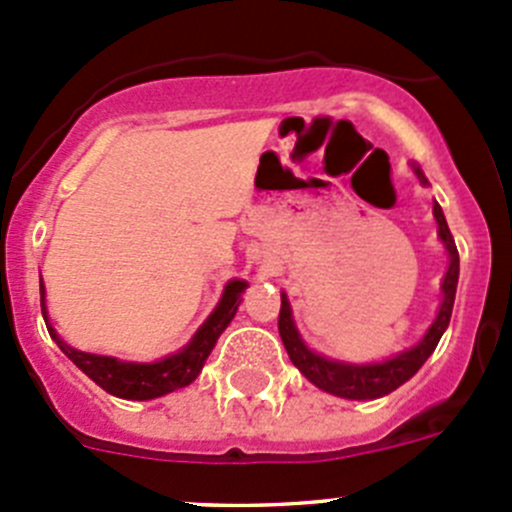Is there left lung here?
I'll return each instance as SVG.
<instances>
[{
    "mask_svg": "<svg viewBox=\"0 0 512 512\" xmlns=\"http://www.w3.org/2000/svg\"><path fill=\"white\" fill-rule=\"evenodd\" d=\"M416 175L421 178V183H426V178H423V173L418 168H416ZM433 215H436L438 235H441L443 245H446L448 255H451V265H448L446 277H443V302H441V309H438L436 322L431 324L426 337H423L414 349H409V352L394 356V359L384 361V364H366V366L339 364V361L324 359V356L309 352V349L304 347L297 329H294L292 309H289L287 297L282 294L280 319H277L282 344H285L292 364L297 366V369L302 371L314 386H319V389L329 391V394L334 396H342V399H379V396L391 394V391L399 389L404 381H409L411 376L421 369L423 361L433 354V349L438 347L448 322H451L453 299H456L458 250H456V242H453L451 230H448L446 218H443L441 205L438 203H433Z\"/></svg>",
    "mask_w": 512,
    "mask_h": 512,
    "instance_id": "left-lung-1",
    "label": "left lung"
}]
</instances>
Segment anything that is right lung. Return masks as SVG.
I'll return each instance as SVG.
<instances>
[{
    "mask_svg": "<svg viewBox=\"0 0 512 512\" xmlns=\"http://www.w3.org/2000/svg\"><path fill=\"white\" fill-rule=\"evenodd\" d=\"M247 282L232 280L225 287L223 299H220L218 309L208 317V322L198 329V334L193 337V342L183 349V352L168 356V359L156 361V364H128V361H116L111 356H98V354H86L76 352L69 344L61 342L56 337V332L51 327L49 334L54 337V342L59 344V349L84 371L89 379H94L103 391L118 396V399H131V401H148L158 399V396L170 394L175 389H183V386L193 384L195 376L203 369L205 359L213 352L215 342H218L220 334L225 332V327L230 324V319L235 317L237 307H240V294L245 292ZM41 314H44L46 322V307H44V285H41Z\"/></svg>",
    "mask_w": 512,
    "mask_h": 512,
    "instance_id": "obj_1",
    "label": "right lung"
}]
</instances>
